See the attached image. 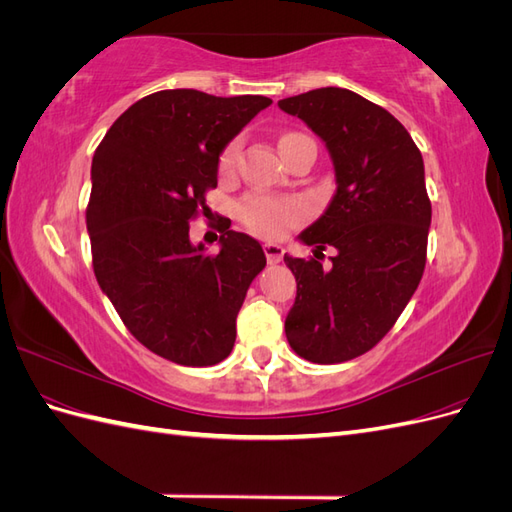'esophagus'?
I'll use <instances>...</instances> for the list:
<instances>
[{
    "mask_svg": "<svg viewBox=\"0 0 512 512\" xmlns=\"http://www.w3.org/2000/svg\"><path fill=\"white\" fill-rule=\"evenodd\" d=\"M262 250H265L269 265H275V262H280L282 256H284V247L277 245V243H265V245H262Z\"/></svg>",
    "mask_w": 512,
    "mask_h": 512,
    "instance_id": "34e87169",
    "label": "esophagus"
}]
</instances>
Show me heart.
<instances>
[{
	"label": "heart",
	"mask_w": 512,
	"mask_h": 512,
	"mask_svg": "<svg viewBox=\"0 0 512 512\" xmlns=\"http://www.w3.org/2000/svg\"><path fill=\"white\" fill-rule=\"evenodd\" d=\"M299 138H309L305 134L290 132L280 138V149L286 145L299 141ZM239 151H241V141L235 138L226 145L220 156V170L222 175H230L237 166L239 160ZM301 205L297 200L290 198H275V196H247L243 203L239 205V220L243 222L245 228H250L254 235L260 237H282L288 228H292L301 220Z\"/></svg>",
	"instance_id": "obj_1"
}]
</instances>
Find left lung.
I'll return each mask as SVG.
<instances>
[{
  "instance_id": "obj_1",
  "label": "left lung",
  "mask_w": 512,
  "mask_h": 512,
  "mask_svg": "<svg viewBox=\"0 0 512 512\" xmlns=\"http://www.w3.org/2000/svg\"><path fill=\"white\" fill-rule=\"evenodd\" d=\"M277 106L322 138L337 183L327 211L299 235L316 257L336 247L332 269L284 254L297 280L286 337L307 361L344 363L391 331L423 277L431 224L423 156L389 111L350 89H312Z\"/></svg>"
}]
</instances>
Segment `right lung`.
I'll use <instances>...</instances> for the list:
<instances>
[{
	"label": "right lung",
	"instance_id": "right-lung-1",
	"mask_svg": "<svg viewBox=\"0 0 512 512\" xmlns=\"http://www.w3.org/2000/svg\"><path fill=\"white\" fill-rule=\"evenodd\" d=\"M265 96L218 98L164 89L134 102L91 162L87 232L94 273L128 331L179 365L209 367L235 346L237 314L267 258L224 228L220 252L190 241V222L218 185L220 153Z\"/></svg>",
	"mask_w": 512,
	"mask_h": 512
}]
</instances>
